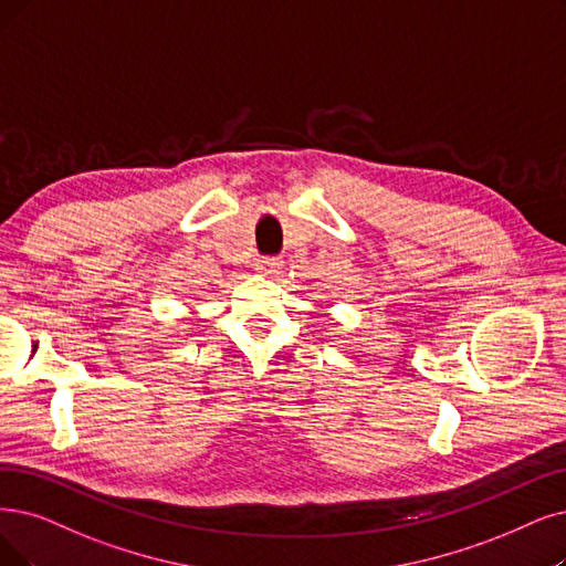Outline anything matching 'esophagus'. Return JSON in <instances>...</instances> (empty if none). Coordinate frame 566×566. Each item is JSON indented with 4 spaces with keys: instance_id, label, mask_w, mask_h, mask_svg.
I'll list each match as a JSON object with an SVG mask.
<instances>
[{
    "instance_id": "esophagus-1",
    "label": "esophagus",
    "mask_w": 566,
    "mask_h": 566,
    "mask_svg": "<svg viewBox=\"0 0 566 566\" xmlns=\"http://www.w3.org/2000/svg\"><path fill=\"white\" fill-rule=\"evenodd\" d=\"M283 266V262L279 260V258H262V260H258L255 262V269L260 271V274H264V276H274V274H279V269Z\"/></svg>"
}]
</instances>
